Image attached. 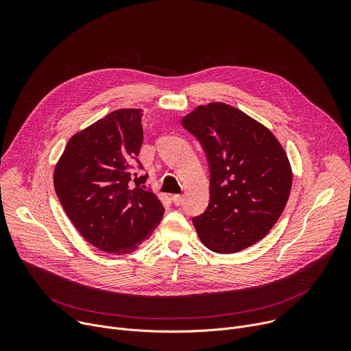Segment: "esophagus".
Returning <instances> with one entry per match:
<instances>
[{
  "instance_id": "1",
  "label": "esophagus",
  "mask_w": 351,
  "mask_h": 351,
  "mask_svg": "<svg viewBox=\"0 0 351 351\" xmlns=\"http://www.w3.org/2000/svg\"><path fill=\"white\" fill-rule=\"evenodd\" d=\"M172 202H173V204H175L176 207L182 206V204H183V195H180V194H175V195L172 197Z\"/></svg>"
}]
</instances>
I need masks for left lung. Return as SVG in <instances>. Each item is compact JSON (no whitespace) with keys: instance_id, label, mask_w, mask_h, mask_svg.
<instances>
[{"instance_id":"left-lung-1","label":"left lung","mask_w":351,"mask_h":351,"mask_svg":"<svg viewBox=\"0 0 351 351\" xmlns=\"http://www.w3.org/2000/svg\"><path fill=\"white\" fill-rule=\"evenodd\" d=\"M210 167V203L193 223L211 252L232 254L260 241L282 215L291 189L283 147L240 110L210 103L182 119Z\"/></svg>"}]
</instances>
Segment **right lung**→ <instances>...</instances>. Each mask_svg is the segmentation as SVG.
<instances>
[{"mask_svg":"<svg viewBox=\"0 0 351 351\" xmlns=\"http://www.w3.org/2000/svg\"><path fill=\"white\" fill-rule=\"evenodd\" d=\"M141 110H117L76 133L54 171L60 203L77 232L94 247L129 254L164 215L158 197L145 190L148 175L138 153Z\"/></svg>","mask_w":351,"mask_h":351,"instance_id":"1","label":"right lung"}]
</instances>
